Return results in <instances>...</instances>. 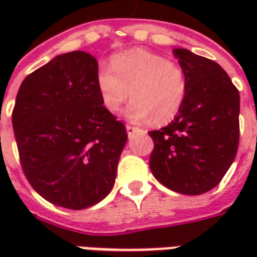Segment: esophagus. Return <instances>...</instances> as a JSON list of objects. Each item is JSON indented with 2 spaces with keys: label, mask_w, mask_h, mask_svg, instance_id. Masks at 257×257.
<instances>
[{
  "label": "esophagus",
  "mask_w": 257,
  "mask_h": 257,
  "mask_svg": "<svg viewBox=\"0 0 257 257\" xmlns=\"http://www.w3.org/2000/svg\"><path fill=\"white\" fill-rule=\"evenodd\" d=\"M139 131V128H136V126H132V125H126V132H128V136H134L136 132Z\"/></svg>",
  "instance_id": "esophagus-1"
}]
</instances>
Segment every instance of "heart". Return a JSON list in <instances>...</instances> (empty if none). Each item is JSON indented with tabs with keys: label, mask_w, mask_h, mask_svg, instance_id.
I'll return each mask as SVG.
<instances>
[{
	"label": "heart",
	"mask_w": 257,
	"mask_h": 257,
	"mask_svg": "<svg viewBox=\"0 0 257 257\" xmlns=\"http://www.w3.org/2000/svg\"><path fill=\"white\" fill-rule=\"evenodd\" d=\"M96 84L103 106L117 112L131 95L126 115L135 121L150 118L167 123L182 108L187 92V75L176 62L160 53L131 49L111 59V67H101Z\"/></svg>",
	"instance_id": "1"
}]
</instances>
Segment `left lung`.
<instances>
[{"instance_id": "8db88e82", "label": "left lung", "mask_w": 257, "mask_h": 257, "mask_svg": "<svg viewBox=\"0 0 257 257\" xmlns=\"http://www.w3.org/2000/svg\"><path fill=\"white\" fill-rule=\"evenodd\" d=\"M173 55L186 71L187 92L172 122L149 132L150 169L169 190L199 195L220 183L237 156L239 93L213 60L183 48Z\"/></svg>"}]
</instances>
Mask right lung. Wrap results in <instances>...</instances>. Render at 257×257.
<instances>
[{"label": "right lung", "mask_w": 257, "mask_h": 257, "mask_svg": "<svg viewBox=\"0 0 257 257\" xmlns=\"http://www.w3.org/2000/svg\"><path fill=\"white\" fill-rule=\"evenodd\" d=\"M97 60L63 53L22 82L12 112L20 164L31 187L51 204L85 209L107 197L128 140L103 106Z\"/></svg>", "instance_id": "right-lung-1"}]
</instances>
